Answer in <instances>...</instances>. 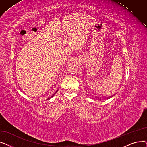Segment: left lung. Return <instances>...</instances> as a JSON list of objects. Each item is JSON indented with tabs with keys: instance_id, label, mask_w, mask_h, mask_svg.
<instances>
[{
	"instance_id": "obj_1",
	"label": "left lung",
	"mask_w": 147,
	"mask_h": 147,
	"mask_svg": "<svg viewBox=\"0 0 147 147\" xmlns=\"http://www.w3.org/2000/svg\"><path fill=\"white\" fill-rule=\"evenodd\" d=\"M92 97H93V96H92ZM111 97H113V96H110V97H109V98H102V99H109V98H111ZM94 98V97L93 98ZM96 99H100V100H101L102 99V98H96Z\"/></svg>"
}]
</instances>
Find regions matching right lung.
<instances>
[{"label": "right lung", "instance_id": "add662e5", "mask_svg": "<svg viewBox=\"0 0 147 147\" xmlns=\"http://www.w3.org/2000/svg\"><path fill=\"white\" fill-rule=\"evenodd\" d=\"M57 91H58V90H57V91H56V92H57ZM56 92H55V93H56ZM55 94H53V95H52V96H51V98H48V99H50V98H52V96H53V95H55Z\"/></svg>", "mask_w": 147, "mask_h": 147}]
</instances>
